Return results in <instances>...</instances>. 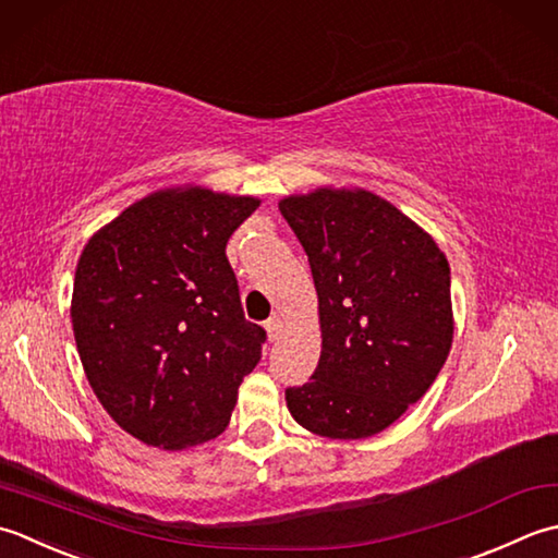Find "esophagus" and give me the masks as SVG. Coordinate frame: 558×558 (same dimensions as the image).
Returning a JSON list of instances; mask_svg holds the SVG:
<instances>
[{
    "instance_id": "esophagus-1",
    "label": "esophagus",
    "mask_w": 558,
    "mask_h": 558,
    "mask_svg": "<svg viewBox=\"0 0 558 558\" xmlns=\"http://www.w3.org/2000/svg\"><path fill=\"white\" fill-rule=\"evenodd\" d=\"M281 317L279 315H275V317H269V320L265 323V329H267V335H269V342H277L279 339V335H281Z\"/></svg>"
}]
</instances>
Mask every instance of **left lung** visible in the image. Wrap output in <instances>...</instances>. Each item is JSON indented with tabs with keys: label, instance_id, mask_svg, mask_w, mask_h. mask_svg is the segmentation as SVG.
I'll use <instances>...</instances> for the list:
<instances>
[{
	"label": "left lung",
	"instance_id": "8db88e82",
	"mask_svg": "<svg viewBox=\"0 0 558 558\" xmlns=\"http://www.w3.org/2000/svg\"><path fill=\"white\" fill-rule=\"evenodd\" d=\"M308 255L323 351L291 416L325 438L380 434L422 400L452 344L450 267L434 238L368 190L279 202Z\"/></svg>",
	"mask_w": 558,
	"mask_h": 558
}]
</instances>
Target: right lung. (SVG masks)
<instances>
[{
    "label": "right lung",
    "mask_w": 558,
    "mask_h": 558,
    "mask_svg": "<svg viewBox=\"0 0 558 558\" xmlns=\"http://www.w3.org/2000/svg\"><path fill=\"white\" fill-rule=\"evenodd\" d=\"M255 197L207 187L134 202L86 243L72 327L98 402L146 446L223 434L267 332L247 323L226 243Z\"/></svg>",
    "instance_id": "1"
}]
</instances>
